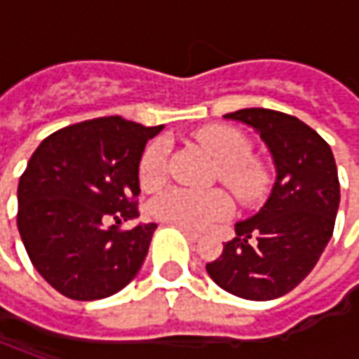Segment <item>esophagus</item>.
Returning a JSON list of instances; mask_svg holds the SVG:
<instances>
[{
	"label": "esophagus",
	"mask_w": 359,
	"mask_h": 359,
	"mask_svg": "<svg viewBox=\"0 0 359 359\" xmlns=\"http://www.w3.org/2000/svg\"><path fill=\"white\" fill-rule=\"evenodd\" d=\"M180 229L184 231V236H186V238L189 241H198V240H200V233H198V231H194V229H189V228H180Z\"/></svg>",
	"instance_id": "obj_1"
}]
</instances>
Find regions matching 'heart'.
I'll return each mask as SVG.
<instances>
[{"mask_svg": "<svg viewBox=\"0 0 359 359\" xmlns=\"http://www.w3.org/2000/svg\"><path fill=\"white\" fill-rule=\"evenodd\" d=\"M196 142L219 163V177L243 201L259 198L268 184L266 170L252 159L248 137L229 126H205L196 131ZM170 144L158 137L147 145L140 158V182L147 189L161 186L168 168ZM151 215L177 228L205 229L231 214V200L224 191H191L172 187L149 205Z\"/></svg>", "mask_w": 359, "mask_h": 359, "instance_id": "b5f03b06", "label": "heart"}]
</instances>
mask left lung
Returning a JSON list of instances; mask_svg holds the SVG:
<instances>
[{
  "mask_svg": "<svg viewBox=\"0 0 359 359\" xmlns=\"http://www.w3.org/2000/svg\"><path fill=\"white\" fill-rule=\"evenodd\" d=\"M224 118L254 128L276 165L264 208L236 224V238L205 264L222 290L254 302L276 299L302 283L334 233L339 180L332 147L302 119L248 107Z\"/></svg>",
  "mask_w": 359,
  "mask_h": 359,
  "instance_id": "8db88e82",
  "label": "left lung"
}]
</instances>
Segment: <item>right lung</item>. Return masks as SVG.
I'll use <instances>...</instances> for the list:
<instances>
[{
  "instance_id": "add662e5",
  "label": "right lung",
  "mask_w": 359,
  "mask_h": 359,
  "mask_svg": "<svg viewBox=\"0 0 359 359\" xmlns=\"http://www.w3.org/2000/svg\"><path fill=\"white\" fill-rule=\"evenodd\" d=\"M161 130L119 116L88 119L48 135L27 161L18 229L34 268L65 297L102 299L137 276L158 226L119 224L140 215V158Z\"/></svg>"
}]
</instances>
